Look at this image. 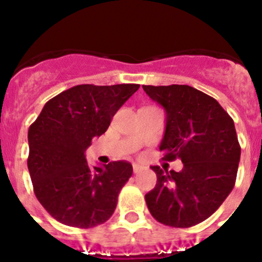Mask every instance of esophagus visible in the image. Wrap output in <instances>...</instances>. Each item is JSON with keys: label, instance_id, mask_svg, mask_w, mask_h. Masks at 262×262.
<instances>
[{"label": "esophagus", "instance_id": "obj_1", "mask_svg": "<svg viewBox=\"0 0 262 262\" xmlns=\"http://www.w3.org/2000/svg\"><path fill=\"white\" fill-rule=\"evenodd\" d=\"M143 170H144V167H142V166L137 165V163H134L133 165V172L134 173H139V172H142Z\"/></svg>", "mask_w": 262, "mask_h": 262}]
</instances>
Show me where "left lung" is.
Wrapping results in <instances>:
<instances>
[{
  "label": "left lung",
  "instance_id": "obj_1",
  "mask_svg": "<svg viewBox=\"0 0 262 262\" xmlns=\"http://www.w3.org/2000/svg\"><path fill=\"white\" fill-rule=\"evenodd\" d=\"M166 113L160 150L180 158V172L152 166L157 175L146 203L156 221L175 228L202 223L222 205L236 182L241 147L228 113L215 99L187 84L146 86Z\"/></svg>",
  "mask_w": 262,
  "mask_h": 262
}]
</instances>
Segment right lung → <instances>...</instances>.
I'll return each mask as SVG.
<instances>
[{
	"label": "right lung",
	"instance_id": "right-lung-1",
	"mask_svg": "<svg viewBox=\"0 0 262 262\" xmlns=\"http://www.w3.org/2000/svg\"><path fill=\"white\" fill-rule=\"evenodd\" d=\"M139 84H78L50 99L29 128L28 168L36 199L62 224L92 228L114 213L133 173L125 161L90 166L84 152Z\"/></svg>",
	"mask_w": 262,
	"mask_h": 262
}]
</instances>
